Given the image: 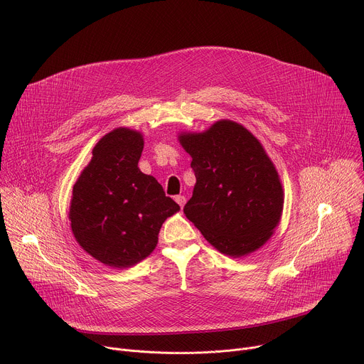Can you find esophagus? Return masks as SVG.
Returning a JSON list of instances; mask_svg holds the SVG:
<instances>
[{"instance_id":"34e87169","label":"esophagus","mask_w":364,"mask_h":364,"mask_svg":"<svg viewBox=\"0 0 364 364\" xmlns=\"http://www.w3.org/2000/svg\"><path fill=\"white\" fill-rule=\"evenodd\" d=\"M176 201L178 203V205L183 209L184 204H186V197H184V196H177V197H176Z\"/></svg>"}]
</instances>
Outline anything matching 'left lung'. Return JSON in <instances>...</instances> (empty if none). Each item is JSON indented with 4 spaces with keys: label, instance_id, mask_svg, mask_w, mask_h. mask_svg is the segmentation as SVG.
Wrapping results in <instances>:
<instances>
[{
    "label": "left lung",
    "instance_id": "1",
    "mask_svg": "<svg viewBox=\"0 0 364 364\" xmlns=\"http://www.w3.org/2000/svg\"><path fill=\"white\" fill-rule=\"evenodd\" d=\"M178 141L196 176L186 218L223 255L242 257L262 247L284 210L282 183L262 144L230 119L180 132Z\"/></svg>",
    "mask_w": 364,
    "mask_h": 364
}]
</instances>
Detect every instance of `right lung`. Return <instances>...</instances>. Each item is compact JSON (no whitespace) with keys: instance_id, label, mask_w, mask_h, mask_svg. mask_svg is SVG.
Masks as SVG:
<instances>
[{"instance_id":"1","label":"right lung","mask_w":364,"mask_h":364,"mask_svg":"<svg viewBox=\"0 0 364 364\" xmlns=\"http://www.w3.org/2000/svg\"><path fill=\"white\" fill-rule=\"evenodd\" d=\"M139 131L119 127L92 149L72 191L69 220L80 247L100 264L131 268L152 253L167 218L180 205L138 168Z\"/></svg>"}]
</instances>
